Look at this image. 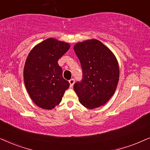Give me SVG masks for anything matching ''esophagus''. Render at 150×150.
Masks as SVG:
<instances>
[{
    "mask_svg": "<svg viewBox=\"0 0 150 150\" xmlns=\"http://www.w3.org/2000/svg\"><path fill=\"white\" fill-rule=\"evenodd\" d=\"M69 83H70V86H71V87H72L73 86L74 83H75V79L72 78L69 80Z\"/></svg>",
    "mask_w": 150,
    "mask_h": 150,
    "instance_id": "34e87169",
    "label": "esophagus"
}]
</instances>
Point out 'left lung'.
Here are the masks:
<instances>
[{"mask_svg":"<svg viewBox=\"0 0 150 150\" xmlns=\"http://www.w3.org/2000/svg\"><path fill=\"white\" fill-rule=\"evenodd\" d=\"M74 50L82 69V79L73 86L79 101L90 109L105 105L114 93L119 80L116 58L96 39L77 43Z\"/></svg>","mask_w":150,"mask_h":150,"instance_id":"1","label":"left lung"}]
</instances>
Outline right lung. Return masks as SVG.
Instances as JSON below:
<instances>
[{"instance_id": "obj_1", "label": "right lung", "mask_w": 150, "mask_h": 150, "mask_svg": "<svg viewBox=\"0 0 150 150\" xmlns=\"http://www.w3.org/2000/svg\"><path fill=\"white\" fill-rule=\"evenodd\" d=\"M69 48L68 43L49 38L28 54L24 66V82L30 98L39 107L54 108L69 88L70 84L63 78L58 60Z\"/></svg>"}]
</instances>
